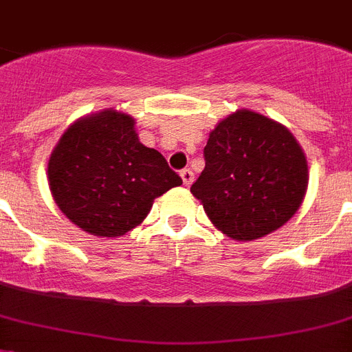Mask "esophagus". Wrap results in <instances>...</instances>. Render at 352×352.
I'll use <instances>...</instances> for the list:
<instances>
[{"mask_svg":"<svg viewBox=\"0 0 352 352\" xmlns=\"http://www.w3.org/2000/svg\"><path fill=\"white\" fill-rule=\"evenodd\" d=\"M179 176H182V179H183V185H185V187H190V185H192V182H194V173L190 169H183L182 173H179Z\"/></svg>","mask_w":352,"mask_h":352,"instance_id":"34e87169","label":"esophagus"}]
</instances>
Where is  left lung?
<instances>
[{
    "label": "left lung",
    "instance_id": "obj_1",
    "mask_svg": "<svg viewBox=\"0 0 352 352\" xmlns=\"http://www.w3.org/2000/svg\"><path fill=\"white\" fill-rule=\"evenodd\" d=\"M205 169L190 192L226 237L272 234L300 208L309 182L307 160L283 124L237 109L208 135Z\"/></svg>",
    "mask_w": 352,
    "mask_h": 352
}]
</instances>
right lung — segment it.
Wrapping results in <instances>:
<instances>
[{"label":"right lung","instance_id":"add662e5","mask_svg":"<svg viewBox=\"0 0 352 352\" xmlns=\"http://www.w3.org/2000/svg\"><path fill=\"white\" fill-rule=\"evenodd\" d=\"M48 185L59 210L80 230L120 237L182 178L158 151L140 144L135 118L109 107L63 133L48 160Z\"/></svg>","mask_w":352,"mask_h":352}]
</instances>
